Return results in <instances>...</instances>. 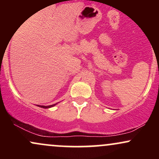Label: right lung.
Listing matches in <instances>:
<instances>
[{
  "instance_id": "add662e5",
  "label": "right lung",
  "mask_w": 159,
  "mask_h": 159,
  "mask_svg": "<svg viewBox=\"0 0 159 159\" xmlns=\"http://www.w3.org/2000/svg\"><path fill=\"white\" fill-rule=\"evenodd\" d=\"M57 105V103L56 104H54V105H48V106H44V105H38L37 106L43 107V108H49V107H52L54 106V105Z\"/></svg>"
}]
</instances>
